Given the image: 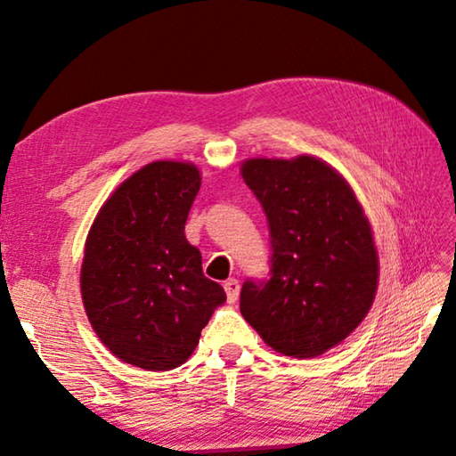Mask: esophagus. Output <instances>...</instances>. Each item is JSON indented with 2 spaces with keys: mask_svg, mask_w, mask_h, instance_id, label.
I'll list each match as a JSON object with an SVG mask.
<instances>
[{
  "mask_svg": "<svg viewBox=\"0 0 456 456\" xmlns=\"http://www.w3.org/2000/svg\"><path fill=\"white\" fill-rule=\"evenodd\" d=\"M225 293H227V301L235 303L239 299V281L237 279H227L225 281Z\"/></svg>",
  "mask_w": 456,
  "mask_h": 456,
  "instance_id": "obj_1",
  "label": "esophagus"
}]
</instances>
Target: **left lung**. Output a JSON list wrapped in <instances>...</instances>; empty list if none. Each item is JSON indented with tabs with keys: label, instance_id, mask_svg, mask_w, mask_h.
I'll return each mask as SVG.
<instances>
[{
	"label": "left lung",
	"instance_id": "1",
	"mask_svg": "<svg viewBox=\"0 0 456 456\" xmlns=\"http://www.w3.org/2000/svg\"><path fill=\"white\" fill-rule=\"evenodd\" d=\"M241 175L271 237V277L245 281L241 314L277 353L319 357L375 301L379 255L369 219L351 185L317 157H256L243 161Z\"/></svg>",
	"mask_w": 456,
	"mask_h": 456
}]
</instances>
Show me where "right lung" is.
Instances as JSON below:
<instances>
[{
	"instance_id": "1",
	"label": "right lung",
	"mask_w": 456,
	"mask_h": 456,
	"mask_svg": "<svg viewBox=\"0 0 456 456\" xmlns=\"http://www.w3.org/2000/svg\"><path fill=\"white\" fill-rule=\"evenodd\" d=\"M200 187L193 163L153 161L115 189L89 229L81 299L102 343L129 365H183L227 299L185 237Z\"/></svg>"
}]
</instances>
